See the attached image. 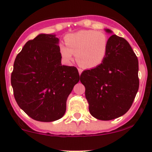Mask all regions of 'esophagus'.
Instances as JSON below:
<instances>
[{
    "instance_id": "34e87169",
    "label": "esophagus",
    "mask_w": 152,
    "mask_h": 152,
    "mask_svg": "<svg viewBox=\"0 0 152 152\" xmlns=\"http://www.w3.org/2000/svg\"><path fill=\"white\" fill-rule=\"evenodd\" d=\"M78 70H79V75H81V73H82V71H83V70H82V69H81V68H78Z\"/></svg>"
}]
</instances>
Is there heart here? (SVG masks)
<instances>
[{"label": "heart", "instance_id": "heart-1", "mask_svg": "<svg viewBox=\"0 0 152 152\" xmlns=\"http://www.w3.org/2000/svg\"><path fill=\"white\" fill-rule=\"evenodd\" d=\"M65 43L59 48L62 59L67 63L73 60V53L80 66L95 68L104 62L109 48V39L102 31L80 30L65 37Z\"/></svg>", "mask_w": 152, "mask_h": 152}]
</instances>
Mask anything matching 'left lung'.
Instances as JSON below:
<instances>
[{
  "instance_id": "obj_1",
  "label": "left lung",
  "mask_w": 152,
  "mask_h": 152,
  "mask_svg": "<svg viewBox=\"0 0 152 152\" xmlns=\"http://www.w3.org/2000/svg\"><path fill=\"white\" fill-rule=\"evenodd\" d=\"M80 81L90 114L102 121L117 118L129 110L138 90L137 56L125 39L112 35L103 63L84 70Z\"/></svg>"
}]
</instances>
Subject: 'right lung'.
I'll return each mask as SVG.
<instances>
[{
    "label": "right lung",
    "mask_w": 152,
    "mask_h": 152,
    "mask_svg": "<svg viewBox=\"0 0 152 152\" xmlns=\"http://www.w3.org/2000/svg\"><path fill=\"white\" fill-rule=\"evenodd\" d=\"M59 39L38 35L17 55L11 84L18 106L35 121L51 122L66 111L67 99L80 76L74 66L61 64Z\"/></svg>",
    "instance_id": "add662e5"
}]
</instances>
